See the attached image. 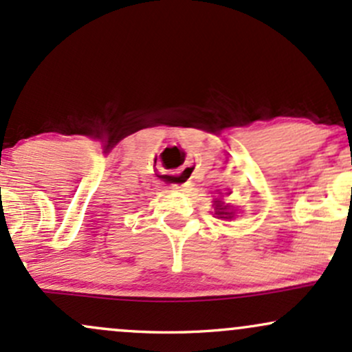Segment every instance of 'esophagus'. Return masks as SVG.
Instances as JSON below:
<instances>
[{
  "mask_svg": "<svg viewBox=\"0 0 352 352\" xmlns=\"http://www.w3.org/2000/svg\"><path fill=\"white\" fill-rule=\"evenodd\" d=\"M166 177V183H169L171 186H184V183L189 179L188 171H179V173H163Z\"/></svg>",
  "mask_w": 352,
  "mask_h": 352,
  "instance_id": "obj_1",
  "label": "esophagus"
}]
</instances>
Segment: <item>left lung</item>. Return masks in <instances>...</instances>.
<instances>
[{
  "mask_svg": "<svg viewBox=\"0 0 352 352\" xmlns=\"http://www.w3.org/2000/svg\"><path fill=\"white\" fill-rule=\"evenodd\" d=\"M212 206H214V214H216V218H218V219L226 221V219L234 218V211H232V208L229 206V204H224L223 201L216 199Z\"/></svg>",
  "mask_w": 352,
  "mask_h": 352,
  "instance_id": "8db88e82",
  "label": "left lung"
}]
</instances>
